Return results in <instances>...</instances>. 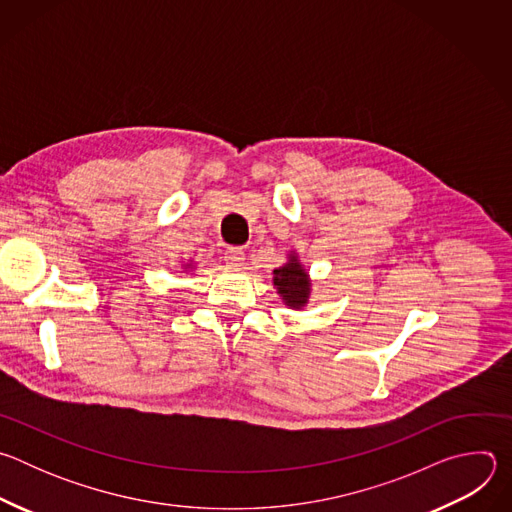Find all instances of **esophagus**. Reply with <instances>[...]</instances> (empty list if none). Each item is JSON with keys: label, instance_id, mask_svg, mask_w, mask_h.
<instances>
[{"label": "esophagus", "instance_id": "obj_1", "mask_svg": "<svg viewBox=\"0 0 512 512\" xmlns=\"http://www.w3.org/2000/svg\"><path fill=\"white\" fill-rule=\"evenodd\" d=\"M225 261H227V265L239 269L243 265V261H245V251L241 247H231L225 253Z\"/></svg>", "mask_w": 512, "mask_h": 512}]
</instances>
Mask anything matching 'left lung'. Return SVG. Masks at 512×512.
<instances>
[{
	"mask_svg": "<svg viewBox=\"0 0 512 512\" xmlns=\"http://www.w3.org/2000/svg\"><path fill=\"white\" fill-rule=\"evenodd\" d=\"M273 287L289 310H304L312 296V277L296 251L287 253V261L273 269Z\"/></svg>",
	"mask_w": 512,
	"mask_h": 512,
	"instance_id": "obj_1",
	"label": "left lung"
}]
</instances>
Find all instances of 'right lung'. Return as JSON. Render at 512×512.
Wrapping results in <instances>:
<instances>
[{"label": "right lung", "mask_w": 512, "mask_h": 512, "mask_svg": "<svg viewBox=\"0 0 512 512\" xmlns=\"http://www.w3.org/2000/svg\"><path fill=\"white\" fill-rule=\"evenodd\" d=\"M192 269H196V263L190 259L188 263H182V273H188V271H192Z\"/></svg>", "instance_id": "1"}]
</instances>
